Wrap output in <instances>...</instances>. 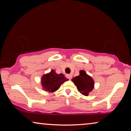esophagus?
Listing matches in <instances>:
<instances>
[{"instance_id":"34e87169","label":"esophagus","mask_w":131,"mask_h":131,"mask_svg":"<svg viewBox=\"0 0 131 131\" xmlns=\"http://www.w3.org/2000/svg\"><path fill=\"white\" fill-rule=\"evenodd\" d=\"M66 77H67L69 80H71V79H72V74H67L66 75Z\"/></svg>"}]
</instances>
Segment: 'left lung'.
I'll return each instance as SVG.
<instances>
[{
  "instance_id": "left-lung-1",
  "label": "left lung",
  "mask_w": 131,
  "mask_h": 131,
  "mask_svg": "<svg viewBox=\"0 0 131 131\" xmlns=\"http://www.w3.org/2000/svg\"><path fill=\"white\" fill-rule=\"evenodd\" d=\"M78 76L73 77L72 81L73 82L77 89L84 96H88L94 88V81L91 77L87 74L85 71H80Z\"/></svg>"
}]
</instances>
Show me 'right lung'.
<instances>
[{
	"instance_id": "1",
	"label": "right lung",
	"mask_w": 131,
	"mask_h": 131,
	"mask_svg": "<svg viewBox=\"0 0 131 131\" xmlns=\"http://www.w3.org/2000/svg\"><path fill=\"white\" fill-rule=\"evenodd\" d=\"M68 79L63 74H57L55 70L52 69L51 72L43 75L41 83L43 90L49 92H54L60 88L61 84L68 81Z\"/></svg>"
}]
</instances>
